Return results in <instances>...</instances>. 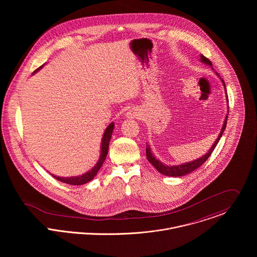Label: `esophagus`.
<instances>
[{"label": "esophagus", "mask_w": 257, "mask_h": 257, "mask_svg": "<svg viewBox=\"0 0 257 257\" xmlns=\"http://www.w3.org/2000/svg\"><path fill=\"white\" fill-rule=\"evenodd\" d=\"M139 115H140V110L136 108H132V109L126 110V112H125V117H127V118H136Z\"/></svg>", "instance_id": "esophagus-1"}]
</instances>
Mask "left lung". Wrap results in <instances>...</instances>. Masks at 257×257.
Returning <instances> with one entry per match:
<instances>
[{
    "label": "left lung",
    "instance_id": "1",
    "mask_svg": "<svg viewBox=\"0 0 257 257\" xmlns=\"http://www.w3.org/2000/svg\"><path fill=\"white\" fill-rule=\"evenodd\" d=\"M200 61H201L202 63L206 64V65H209L212 69H214L212 62H211L208 58H206L204 55H201V56H200ZM216 74H217L218 77H220V81H221V83H222V85H223L224 92H225L226 103L228 104L227 95H226V89H225V84H224L223 80L220 78L219 73L216 72ZM227 110H228V105H227ZM227 114H228V110H227V113L225 114V117H224V120H223V123H222V126H221V130H220L218 139L216 140V142L214 143V145L211 147V148L208 150V152H207L205 155L201 156L200 158H197V159H195V160H193V161L182 163V164H179V165H166V164H164L163 162L159 161V160L153 155V153H152V151H151V149H150L149 145H147V160H148V161L156 168V170H157L159 173H161L162 175L171 176V177H181V176H185V175H187V174L193 172L194 170H196L197 168H199V167L209 158V156L211 155V153L213 152V150L215 149V147H217V145H218V143H219V141H220V138H221V136H222V134H223V132H224V130H225V126H226Z\"/></svg>",
    "mask_w": 257,
    "mask_h": 257
}]
</instances>
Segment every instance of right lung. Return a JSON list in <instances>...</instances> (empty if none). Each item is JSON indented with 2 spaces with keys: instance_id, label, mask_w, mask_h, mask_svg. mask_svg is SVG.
<instances>
[{
  "instance_id": "obj_1",
  "label": "right lung",
  "mask_w": 257,
  "mask_h": 257,
  "mask_svg": "<svg viewBox=\"0 0 257 257\" xmlns=\"http://www.w3.org/2000/svg\"><path fill=\"white\" fill-rule=\"evenodd\" d=\"M42 67H43V65L40 66L34 73H36L38 70H40ZM113 127H114V123H113V121H112V122H110V124L107 126V128L105 130V133H104L103 138H102V143H101L100 158H99L98 162L96 163V165H95L91 170L87 171L86 173H84V174H82V175L71 176V177H60V176H56V175H53V174L50 173L51 176H52L53 178H55L56 180L60 181V182L69 184V185H83V184L88 183V182H90L91 180H93V179L95 178V176L97 175L98 171L100 170V168L102 167L104 161L106 160Z\"/></svg>"
}]
</instances>
